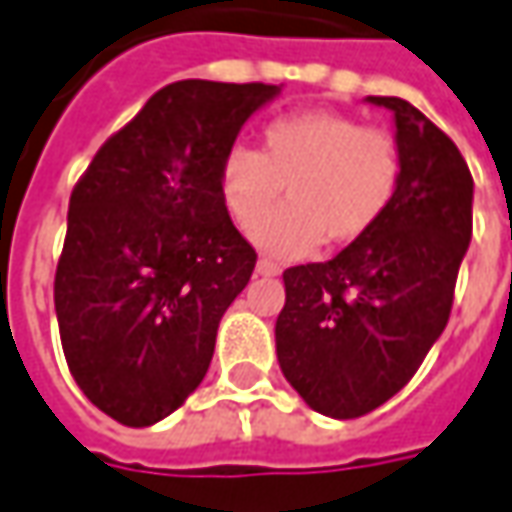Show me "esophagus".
I'll return each mask as SVG.
<instances>
[{
  "mask_svg": "<svg viewBox=\"0 0 512 512\" xmlns=\"http://www.w3.org/2000/svg\"><path fill=\"white\" fill-rule=\"evenodd\" d=\"M280 272H283V269H280L278 263H272V260H266V257L257 260V275H260V278H275Z\"/></svg>",
  "mask_w": 512,
  "mask_h": 512,
  "instance_id": "esophagus-1",
  "label": "esophagus"
}]
</instances>
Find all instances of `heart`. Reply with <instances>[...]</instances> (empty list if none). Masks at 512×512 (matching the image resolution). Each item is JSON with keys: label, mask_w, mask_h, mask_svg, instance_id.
I'll return each instance as SVG.
<instances>
[{"label": "heart", "mask_w": 512, "mask_h": 512, "mask_svg": "<svg viewBox=\"0 0 512 512\" xmlns=\"http://www.w3.org/2000/svg\"><path fill=\"white\" fill-rule=\"evenodd\" d=\"M398 174L401 157L392 134L344 114L303 111L266 128L263 154L232 145L220 163V191L240 229L264 217L252 230L260 252L298 260L318 249L323 234L332 243L367 234L389 209ZM283 185L290 203L273 213Z\"/></svg>", "instance_id": "1"}]
</instances>
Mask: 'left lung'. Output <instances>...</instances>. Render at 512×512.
Wrapping results in <instances>:
<instances>
[{
  "instance_id": "left-lung-1",
  "label": "left lung",
  "mask_w": 512,
  "mask_h": 512,
  "mask_svg": "<svg viewBox=\"0 0 512 512\" xmlns=\"http://www.w3.org/2000/svg\"><path fill=\"white\" fill-rule=\"evenodd\" d=\"M398 189L381 220L326 263L283 272L275 323L283 378L329 418H358L404 387L441 338L473 237V177L456 143L401 97Z\"/></svg>"
}]
</instances>
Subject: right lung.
Instances as JSON below:
<instances>
[{
    "label": "right lung",
    "mask_w": 512,
    "mask_h": 512,
    "mask_svg": "<svg viewBox=\"0 0 512 512\" xmlns=\"http://www.w3.org/2000/svg\"><path fill=\"white\" fill-rule=\"evenodd\" d=\"M283 85L183 79L97 151L68 206L54 303L68 369L125 427H151L206 378L223 312L255 272L220 163Z\"/></svg>",
    "instance_id": "1"
}]
</instances>
